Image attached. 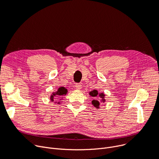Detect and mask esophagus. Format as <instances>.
I'll return each mask as SVG.
<instances>
[{"mask_svg": "<svg viewBox=\"0 0 159 159\" xmlns=\"http://www.w3.org/2000/svg\"><path fill=\"white\" fill-rule=\"evenodd\" d=\"M75 89H78V90H80L81 88V85L80 84H75Z\"/></svg>", "mask_w": 159, "mask_h": 159, "instance_id": "obj_1", "label": "esophagus"}]
</instances>
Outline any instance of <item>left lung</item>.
Returning <instances> with one entry per match:
<instances>
[{
	"mask_svg": "<svg viewBox=\"0 0 159 159\" xmlns=\"http://www.w3.org/2000/svg\"><path fill=\"white\" fill-rule=\"evenodd\" d=\"M90 95L92 96L94 98H96L98 96H100V98H101V100L103 101V102H105V99H104V97H105V95L103 93H101V94H98V91L96 90H94L93 91H91L90 93ZM100 101L98 100L97 99H94V100L92 101V104L93 105V106L95 107L96 108L98 109L99 108V106H100Z\"/></svg>",
	"mask_w": 159,
	"mask_h": 159,
	"instance_id": "left-lung-1",
	"label": "left lung"
}]
</instances>
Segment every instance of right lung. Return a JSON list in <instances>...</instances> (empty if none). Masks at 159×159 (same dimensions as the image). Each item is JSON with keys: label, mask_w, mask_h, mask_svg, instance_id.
I'll use <instances>...</instances> for the list:
<instances>
[{"label": "right lung", "mask_w": 159, "mask_h": 159, "mask_svg": "<svg viewBox=\"0 0 159 159\" xmlns=\"http://www.w3.org/2000/svg\"><path fill=\"white\" fill-rule=\"evenodd\" d=\"M66 93H67V89H65V87H59V89H58V90H57V91L56 93H54V94H53L52 96H51V97H50V98H51V100H53V99H54V96H62V95H65L66 94Z\"/></svg>", "instance_id": "1"}]
</instances>
